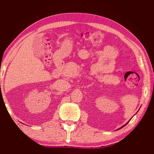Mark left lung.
Segmentation results:
<instances>
[{"mask_svg": "<svg viewBox=\"0 0 154 154\" xmlns=\"http://www.w3.org/2000/svg\"><path fill=\"white\" fill-rule=\"evenodd\" d=\"M127 124H128V123H127ZM127 124H125V125H124V126H122V127H124V126H126V125Z\"/></svg>", "mask_w": 154, "mask_h": 154, "instance_id": "1", "label": "left lung"}]
</instances>
